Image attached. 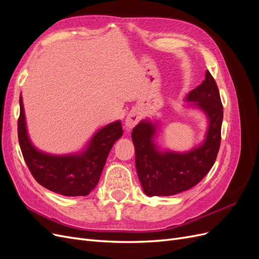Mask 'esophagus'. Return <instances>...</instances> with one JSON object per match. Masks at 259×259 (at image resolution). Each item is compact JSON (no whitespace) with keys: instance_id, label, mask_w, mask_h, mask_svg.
Wrapping results in <instances>:
<instances>
[{"instance_id":"esophagus-1","label":"esophagus","mask_w":259,"mask_h":259,"mask_svg":"<svg viewBox=\"0 0 259 259\" xmlns=\"http://www.w3.org/2000/svg\"><path fill=\"white\" fill-rule=\"evenodd\" d=\"M139 119H140V116L137 111H135V110L131 111L126 119H125V128H126V131L130 132L138 124Z\"/></svg>"}]
</instances>
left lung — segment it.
Here are the masks:
<instances>
[{
    "label": "left lung",
    "instance_id": "1",
    "mask_svg": "<svg viewBox=\"0 0 259 259\" xmlns=\"http://www.w3.org/2000/svg\"><path fill=\"white\" fill-rule=\"evenodd\" d=\"M186 107L198 109L206 117L204 139L187 151L162 148L156 138L161 120L139 122L132 132L139 182L148 197L174 195L200 183L214 165L221 146L223 105L217 84L208 71L205 80L185 98Z\"/></svg>",
    "mask_w": 259,
    "mask_h": 259
}]
</instances>
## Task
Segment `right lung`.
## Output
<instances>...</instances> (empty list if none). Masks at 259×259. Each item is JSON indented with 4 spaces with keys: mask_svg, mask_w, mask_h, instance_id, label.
<instances>
[{
    "mask_svg": "<svg viewBox=\"0 0 259 259\" xmlns=\"http://www.w3.org/2000/svg\"><path fill=\"white\" fill-rule=\"evenodd\" d=\"M18 140L27 165L36 182L46 189L65 197H85L97 186L108 154L123 135L122 123L114 121L99 128L80 151L53 154L37 149L31 142L19 97Z\"/></svg>",
    "mask_w": 259,
    "mask_h": 259,
    "instance_id": "1",
    "label": "right lung"
}]
</instances>
